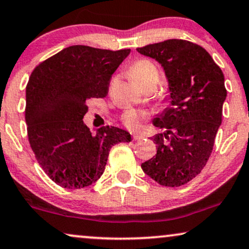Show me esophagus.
<instances>
[{
  "mask_svg": "<svg viewBox=\"0 0 249 249\" xmlns=\"http://www.w3.org/2000/svg\"><path fill=\"white\" fill-rule=\"evenodd\" d=\"M142 138H143V135H142V134H134V135H133V139H134L135 141H138V140H141Z\"/></svg>",
  "mask_w": 249,
  "mask_h": 249,
  "instance_id": "obj_1",
  "label": "esophagus"
}]
</instances>
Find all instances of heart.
<instances>
[{
	"instance_id": "heart-1",
	"label": "heart",
	"mask_w": 249,
	"mask_h": 249,
	"mask_svg": "<svg viewBox=\"0 0 249 249\" xmlns=\"http://www.w3.org/2000/svg\"><path fill=\"white\" fill-rule=\"evenodd\" d=\"M130 76L134 83H137L138 85L143 88L144 85L149 84V83L158 81L159 71L157 67L150 60L140 59V60L135 61L132 65L130 69ZM122 119L125 126L132 128V130H135V128L140 127L142 119H143V115L135 110H127L123 115Z\"/></svg>"
}]
</instances>
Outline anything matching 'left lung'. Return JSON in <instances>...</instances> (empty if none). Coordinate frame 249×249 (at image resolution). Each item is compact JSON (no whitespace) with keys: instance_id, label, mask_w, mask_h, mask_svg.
<instances>
[{"instance_id":"8db88e82","label":"left lung","mask_w":249,"mask_h":249,"mask_svg":"<svg viewBox=\"0 0 249 249\" xmlns=\"http://www.w3.org/2000/svg\"><path fill=\"white\" fill-rule=\"evenodd\" d=\"M137 51L161 65L171 104L152 121L165 131L151 138L157 154L141 167L160 185L180 187L200 173L213 150L227 98L224 75L206 50L184 39Z\"/></svg>"}]
</instances>
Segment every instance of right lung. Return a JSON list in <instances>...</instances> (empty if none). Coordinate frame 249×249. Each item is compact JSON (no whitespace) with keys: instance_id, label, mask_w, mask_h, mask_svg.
<instances>
[{"instance_id":"1","label":"right lung","mask_w":249,"mask_h":249,"mask_svg":"<svg viewBox=\"0 0 249 249\" xmlns=\"http://www.w3.org/2000/svg\"><path fill=\"white\" fill-rule=\"evenodd\" d=\"M130 52L72 45L33 71L26 86L28 140L43 171L60 187L94 183L112 145L132 140L128 132L115 126H102L93 134L83 122L88 101L107 95L111 75Z\"/></svg>"}]
</instances>
